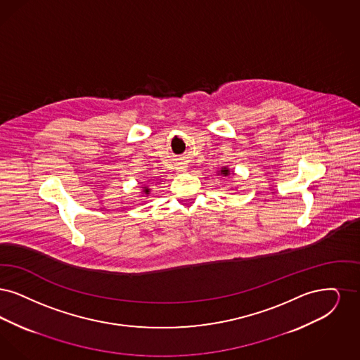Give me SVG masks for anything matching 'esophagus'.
I'll return each instance as SVG.
<instances>
[{
  "label": "esophagus",
  "instance_id": "esophagus-1",
  "mask_svg": "<svg viewBox=\"0 0 360 360\" xmlns=\"http://www.w3.org/2000/svg\"><path fill=\"white\" fill-rule=\"evenodd\" d=\"M180 169H181V171H184V168H180Z\"/></svg>",
  "mask_w": 360,
  "mask_h": 360
}]
</instances>
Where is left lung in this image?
Returning <instances> with one entry per match:
<instances>
[{"label": "left lung", "instance_id": "1", "mask_svg": "<svg viewBox=\"0 0 360 360\" xmlns=\"http://www.w3.org/2000/svg\"><path fill=\"white\" fill-rule=\"evenodd\" d=\"M220 173H223L224 176H227V174H229V169H227V168H223V169H221V172Z\"/></svg>", "mask_w": 360, "mask_h": 360}]
</instances>
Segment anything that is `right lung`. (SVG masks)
<instances>
[{
	"mask_svg": "<svg viewBox=\"0 0 360 360\" xmlns=\"http://www.w3.org/2000/svg\"><path fill=\"white\" fill-rule=\"evenodd\" d=\"M143 193H149V189H148V188L145 187V191H143Z\"/></svg>",
	"mask_w": 360,
	"mask_h": 360,
	"instance_id": "right-lung-1",
	"label": "right lung"
}]
</instances>
